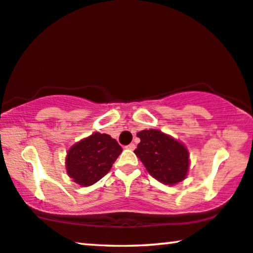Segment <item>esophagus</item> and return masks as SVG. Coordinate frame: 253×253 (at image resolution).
Instances as JSON below:
<instances>
[{
    "label": "esophagus",
    "mask_w": 253,
    "mask_h": 253,
    "mask_svg": "<svg viewBox=\"0 0 253 253\" xmlns=\"http://www.w3.org/2000/svg\"><path fill=\"white\" fill-rule=\"evenodd\" d=\"M126 148L130 149V151H133V149L135 148V145H134V144H132V142H131V144H129L127 146H126Z\"/></svg>",
    "instance_id": "esophagus-1"
}]
</instances>
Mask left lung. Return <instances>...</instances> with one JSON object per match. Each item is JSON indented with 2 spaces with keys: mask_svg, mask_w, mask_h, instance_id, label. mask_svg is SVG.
I'll return each instance as SVG.
<instances>
[{
  "mask_svg": "<svg viewBox=\"0 0 253 253\" xmlns=\"http://www.w3.org/2000/svg\"><path fill=\"white\" fill-rule=\"evenodd\" d=\"M140 142L134 149L149 174L167 185L184 180L188 171V152L180 142L159 130L137 133Z\"/></svg>",
  "mask_w": 253,
  "mask_h": 253,
  "instance_id": "8db88e82",
  "label": "left lung"
}]
</instances>
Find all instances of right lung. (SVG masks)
<instances>
[{"mask_svg":"<svg viewBox=\"0 0 253 253\" xmlns=\"http://www.w3.org/2000/svg\"><path fill=\"white\" fill-rule=\"evenodd\" d=\"M121 153L122 147L109 134H91L68 151V175L81 186L93 185L108 173Z\"/></svg>","mask_w":253,"mask_h":253,"instance_id":"add662e5","label":"right lung"}]
</instances>
